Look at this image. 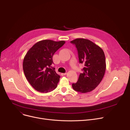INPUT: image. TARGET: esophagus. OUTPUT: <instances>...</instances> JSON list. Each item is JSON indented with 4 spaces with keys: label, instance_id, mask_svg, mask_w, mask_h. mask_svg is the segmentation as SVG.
<instances>
[{
    "label": "esophagus",
    "instance_id": "34e87169",
    "mask_svg": "<svg viewBox=\"0 0 130 130\" xmlns=\"http://www.w3.org/2000/svg\"><path fill=\"white\" fill-rule=\"evenodd\" d=\"M66 74H67L66 73H61V76H64V75H66Z\"/></svg>",
    "mask_w": 130,
    "mask_h": 130
}]
</instances>
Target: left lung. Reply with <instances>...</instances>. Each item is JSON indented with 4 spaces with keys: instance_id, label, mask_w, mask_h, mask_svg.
Listing matches in <instances>:
<instances>
[{
    "instance_id": "8db88e82",
    "label": "left lung",
    "mask_w": 130,
    "mask_h": 130,
    "mask_svg": "<svg viewBox=\"0 0 130 130\" xmlns=\"http://www.w3.org/2000/svg\"><path fill=\"white\" fill-rule=\"evenodd\" d=\"M71 43L75 45L79 63L84 65L83 73L80 74L77 83L72 84V87L78 92H90L104 76L106 67L104 53L99 46L87 39L76 38Z\"/></svg>"
}]
</instances>
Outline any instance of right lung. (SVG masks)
<instances>
[{
    "label": "right lung",
    "instance_id": "obj_1",
    "mask_svg": "<svg viewBox=\"0 0 130 130\" xmlns=\"http://www.w3.org/2000/svg\"><path fill=\"white\" fill-rule=\"evenodd\" d=\"M65 41L45 39L34 44L27 52L23 60L25 75L34 89L47 93L55 89L60 76L52 69L53 56Z\"/></svg>",
    "mask_w": 130,
    "mask_h": 130
}]
</instances>
